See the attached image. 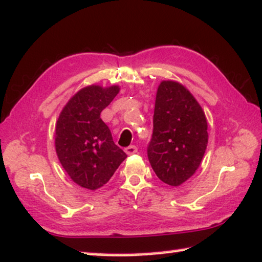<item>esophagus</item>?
<instances>
[{"label": "esophagus", "instance_id": "1", "mask_svg": "<svg viewBox=\"0 0 262 262\" xmlns=\"http://www.w3.org/2000/svg\"><path fill=\"white\" fill-rule=\"evenodd\" d=\"M124 151H126L128 155H133L138 151V147L134 146V144H132V146H128L126 149H124Z\"/></svg>", "mask_w": 262, "mask_h": 262}]
</instances>
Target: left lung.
<instances>
[{
    "mask_svg": "<svg viewBox=\"0 0 262 262\" xmlns=\"http://www.w3.org/2000/svg\"><path fill=\"white\" fill-rule=\"evenodd\" d=\"M207 142V121L198 101L182 84L162 81L147 146L148 160L158 178L169 186H180L199 168Z\"/></svg>",
    "mask_w": 262,
    "mask_h": 262,
    "instance_id": "obj_1",
    "label": "left lung"
}]
</instances>
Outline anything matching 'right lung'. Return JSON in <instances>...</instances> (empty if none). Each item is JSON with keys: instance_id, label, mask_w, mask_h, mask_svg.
<instances>
[{"instance_id": "obj_1", "label": "right lung", "mask_w": 262, "mask_h": 262, "mask_svg": "<svg viewBox=\"0 0 262 262\" xmlns=\"http://www.w3.org/2000/svg\"><path fill=\"white\" fill-rule=\"evenodd\" d=\"M119 87L89 85L76 93L58 116L56 153L72 180L95 190L109 181L127 154L113 141L101 112L118 95Z\"/></svg>"}]
</instances>
